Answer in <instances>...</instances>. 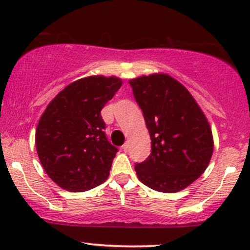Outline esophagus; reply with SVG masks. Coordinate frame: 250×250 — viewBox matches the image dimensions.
Returning <instances> with one entry per match:
<instances>
[{
	"mask_svg": "<svg viewBox=\"0 0 250 250\" xmlns=\"http://www.w3.org/2000/svg\"><path fill=\"white\" fill-rule=\"evenodd\" d=\"M128 149H129V146H128V143L125 142V145L122 146V150H123V151H125V153H127V151H128Z\"/></svg>",
	"mask_w": 250,
	"mask_h": 250,
	"instance_id": "esophagus-1",
	"label": "esophagus"
}]
</instances>
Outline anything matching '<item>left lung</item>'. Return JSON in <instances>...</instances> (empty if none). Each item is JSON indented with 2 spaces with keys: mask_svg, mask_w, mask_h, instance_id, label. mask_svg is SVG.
I'll list each match as a JSON object with an SVG mask.
<instances>
[{
  "mask_svg": "<svg viewBox=\"0 0 250 250\" xmlns=\"http://www.w3.org/2000/svg\"><path fill=\"white\" fill-rule=\"evenodd\" d=\"M151 140V153L135 165L143 185L180 191L199 179L213 155L210 125L190 93L166 74L129 81Z\"/></svg>",
  "mask_w": 250,
  "mask_h": 250,
  "instance_id": "left-lung-1",
  "label": "left lung"
}]
</instances>
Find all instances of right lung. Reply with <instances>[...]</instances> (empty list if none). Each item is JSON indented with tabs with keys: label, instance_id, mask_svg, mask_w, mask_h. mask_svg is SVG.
I'll return each instance as SVG.
<instances>
[{
	"label": "right lung",
	"instance_id": "1",
	"mask_svg": "<svg viewBox=\"0 0 250 250\" xmlns=\"http://www.w3.org/2000/svg\"><path fill=\"white\" fill-rule=\"evenodd\" d=\"M117 77L89 76L70 83L48 104L36 129L45 173L69 191H85L108 179L117 153L105 136L101 110L121 88Z\"/></svg>",
	"mask_w": 250,
	"mask_h": 250
}]
</instances>
